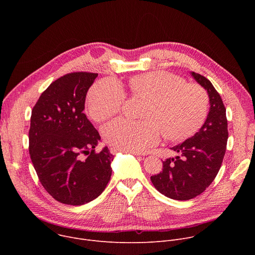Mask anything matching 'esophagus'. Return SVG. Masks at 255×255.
I'll return each instance as SVG.
<instances>
[{
	"label": "esophagus",
	"instance_id": "34e87169",
	"mask_svg": "<svg viewBox=\"0 0 255 255\" xmlns=\"http://www.w3.org/2000/svg\"><path fill=\"white\" fill-rule=\"evenodd\" d=\"M110 151H111V153H113V154H115V153H117V152H119V151H121V149H119V148H117V147H111L110 148ZM129 153H132L133 155H141V153H138V152H134V151H130Z\"/></svg>",
	"mask_w": 255,
	"mask_h": 255
}]
</instances>
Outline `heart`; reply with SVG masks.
Instances as JSON below:
<instances>
[{
  "label": "heart",
  "instance_id": "b5f03b06",
  "mask_svg": "<svg viewBox=\"0 0 255 255\" xmlns=\"http://www.w3.org/2000/svg\"><path fill=\"white\" fill-rule=\"evenodd\" d=\"M129 86L133 94L148 103L142 112L145 120L118 118L104 126V138L119 149L146 151L159 142L161 132L168 140H183L194 134L207 117V92L169 72H148L132 79ZM124 101L122 87L113 80H104L91 89L88 111L95 121H104L117 114Z\"/></svg>",
  "mask_w": 255,
  "mask_h": 255
}]
</instances>
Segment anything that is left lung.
<instances>
[{
    "label": "left lung",
    "instance_id": "8db88e82",
    "mask_svg": "<svg viewBox=\"0 0 255 255\" xmlns=\"http://www.w3.org/2000/svg\"><path fill=\"white\" fill-rule=\"evenodd\" d=\"M191 74L208 93L209 114L194 136L170 148L178 155L165 159L162 171L150 177L159 193L179 201L201 195L212 184L221 167L228 140L226 109L219 93L204 76Z\"/></svg>",
    "mask_w": 255,
    "mask_h": 255
}]
</instances>
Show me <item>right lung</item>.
<instances>
[{"label":"right lung","mask_w":255,"mask_h":255,"mask_svg":"<svg viewBox=\"0 0 255 255\" xmlns=\"http://www.w3.org/2000/svg\"><path fill=\"white\" fill-rule=\"evenodd\" d=\"M98 74L71 72L41 94L31 114L29 153L41 185L56 201L79 206L98 198L111 178L113 155L95 152L100 134L85 110Z\"/></svg>","instance_id":"right-lung-1"}]
</instances>
